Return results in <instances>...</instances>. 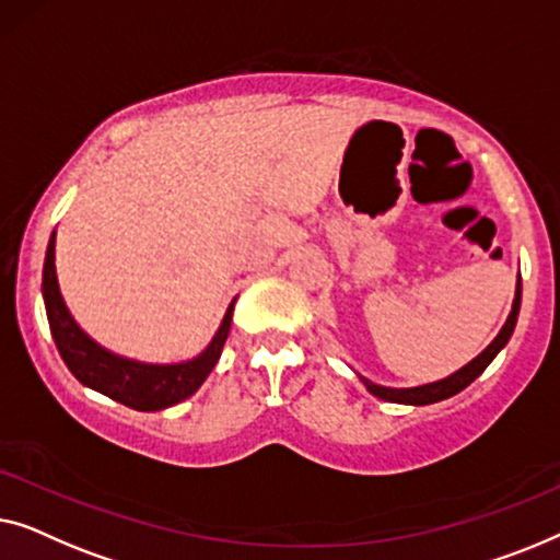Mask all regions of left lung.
Instances as JSON below:
<instances>
[{
	"instance_id": "1",
	"label": "left lung",
	"mask_w": 560,
	"mask_h": 560,
	"mask_svg": "<svg viewBox=\"0 0 560 560\" xmlns=\"http://www.w3.org/2000/svg\"><path fill=\"white\" fill-rule=\"evenodd\" d=\"M520 294H523V283L517 281V291H515V302H513V312H510V317L505 322V327L500 329V335L494 337L490 348H487L482 355H477L475 360L469 362V365H464L462 370H456L454 375L444 377V381L439 383H429V385H419V388H383V385H375L362 377V383L368 385V390L373 393V396L383 398V400H393V404H411V406H427V404H436V400H444L448 396H456V393L467 388V385L475 381L485 373V368L490 365L494 360V355L505 348L510 335H513L515 329V322H517V312H520Z\"/></svg>"
}]
</instances>
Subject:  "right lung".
Listing matches in <instances>:
<instances>
[{"label": "right lung", "instance_id": "obj_1", "mask_svg": "<svg viewBox=\"0 0 560 560\" xmlns=\"http://www.w3.org/2000/svg\"><path fill=\"white\" fill-rule=\"evenodd\" d=\"M43 296L45 312L50 322V332L60 358L66 360L70 373L89 388L104 393V396L119 400V404L133 408V411H162L190 398L200 388L210 370L215 368L220 350L231 332L233 304L228 306L223 325L212 337L208 350L200 358L179 365H141L106 352L101 345L91 340L81 327L70 317L66 302H62L58 277H55V233L47 243L45 269H43Z\"/></svg>", "mask_w": 560, "mask_h": 560}]
</instances>
